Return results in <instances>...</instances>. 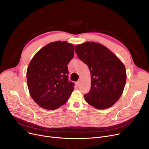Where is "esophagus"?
Wrapping results in <instances>:
<instances>
[{
	"instance_id": "34e87169",
	"label": "esophagus",
	"mask_w": 149,
	"mask_h": 149,
	"mask_svg": "<svg viewBox=\"0 0 149 149\" xmlns=\"http://www.w3.org/2000/svg\"><path fill=\"white\" fill-rule=\"evenodd\" d=\"M76 84L78 86H80V81H77V82H76Z\"/></svg>"
}]
</instances>
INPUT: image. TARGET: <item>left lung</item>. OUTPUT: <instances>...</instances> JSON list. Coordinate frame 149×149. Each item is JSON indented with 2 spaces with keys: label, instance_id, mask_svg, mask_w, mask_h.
Segmentation results:
<instances>
[{
  "label": "left lung",
  "instance_id": "obj_1",
  "mask_svg": "<svg viewBox=\"0 0 149 149\" xmlns=\"http://www.w3.org/2000/svg\"><path fill=\"white\" fill-rule=\"evenodd\" d=\"M75 50L79 58L91 72L90 91L84 95L86 102L98 109L112 107L119 100L126 81L124 64L104 45L94 42L77 45Z\"/></svg>",
  "mask_w": 149,
  "mask_h": 149
}]
</instances>
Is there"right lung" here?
Masks as SVG:
<instances>
[{
    "mask_svg": "<svg viewBox=\"0 0 149 149\" xmlns=\"http://www.w3.org/2000/svg\"><path fill=\"white\" fill-rule=\"evenodd\" d=\"M74 56V46L56 41L39 50L26 71L31 97L41 107L54 110L64 105L74 91L68 81V65Z\"/></svg>",
    "mask_w": 149,
    "mask_h": 149,
    "instance_id": "add662e5",
    "label": "right lung"
}]
</instances>
